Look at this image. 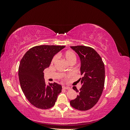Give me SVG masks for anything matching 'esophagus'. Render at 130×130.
Returning a JSON list of instances; mask_svg holds the SVG:
<instances>
[{
    "mask_svg": "<svg viewBox=\"0 0 130 130\" xmlns=\"http://www.w3.org/2000/svg\"><path fill=\"white\" fill-rule=\"evenodd\" d=\"M62 88L65 89H70V88L69 87H68V86H63Z\"/></svg>",
    "mask_w": 130,
    "mask_h": 130,
    "instance_id": "34e87169",
    "label": "esophagus"
}]
</instances>
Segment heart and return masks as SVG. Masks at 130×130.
<instances>
[{"instance_id": "1", "label": "heart", "mask_w": 130, "mask_h": 130, "mask_svg": "<svg viewBox=\"0 0 130 130\" xmlns=\"http://www.w3.org/2000/svg\"><path fill=\"white\" fill-rule=\"evenodd\" d=\"M61 55L67 62L69 64H71V63L74 64V63L75 62L76 60V54H75V53L73 52V51H70V50L66 51V52L61 54ZM56 60H57V57L54 56L52 59L51 63L52 64L55 63Z\"/></svg>"}]
</instances>
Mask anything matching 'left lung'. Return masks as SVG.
<instances>
[{
    "instance_id": "8db88e82",
    "label": "left lung",
    "mask_w": 130,
    "mask_h": 130,
    "mask_svg": "<svg viewBox=\"0 0 130 130\" xmlns=\"http://www.w3.org/2000/svg\"><path fill=\"white\" fill-rule=\"evenodd\" d=\"M79 56L81 61L80 72L82 87L78 90L75 86L73 88L78 93L76 99L70 101L72 107L80 111H87L95 105L103 93L105 70L102 58L93 48L84 45L70 46Z\"/></svg>"
}]
</instances>
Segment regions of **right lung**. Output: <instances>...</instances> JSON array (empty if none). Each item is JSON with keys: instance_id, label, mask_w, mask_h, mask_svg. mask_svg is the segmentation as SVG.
I'll use <instances>...</instances> for the list:
<instances>
[{"instance_id": "obj_1", "label": "right lung", "mask_w": 130, "mask_h": 130, "mask_svg": "<svg viewBox=\"0 0 130 130\" xmlns=\"http://www.w3.org/2000/svg\"><path fill=\"white\" fill-rule=\"evenodd\" d=\"M65 46L42 45L30 49L19 64L18 76L23 92L30 103L40 109L53 107L62 86L57 83L46 85L44 70L53 57Z\"/></svg>"}]
</instances>
